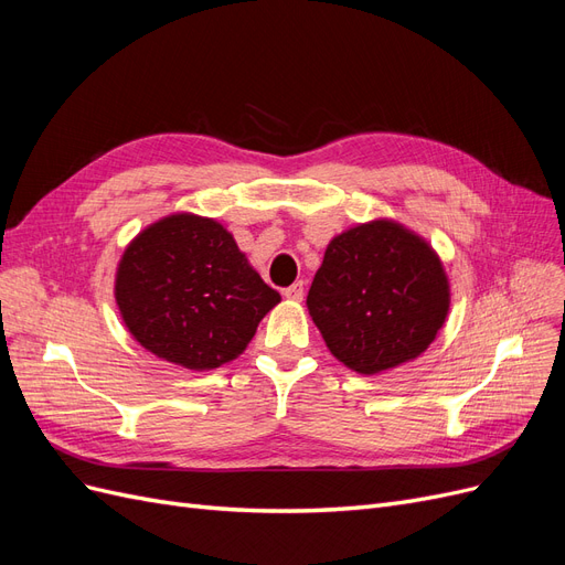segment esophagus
I'll return each instance as SVG.
<instances>
[{
    "label": "esophagus",
    "mask_w": 565,
    "mask_h": 565,
    "mask_svg": "<svg viewBox=\"0 0 565 565\" xmlns=\"http://www.w3.org/2000/svg\"><path fill=\"white\" fill-rule=\"evenodd\" d=\"M282 297H285V299H291V301H301V299H303V282L299 280V282H295V285L285 287V289H282Z\"/></svg>",
    "instance_id": "34e87169"
}]
</instances>
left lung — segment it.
<instances>
[{
  "label": "left lung",
  "mask_w": 565,
  "mask_h": 565,
  "mask_svg": "<svg viewBox=\"0 0 565 565\" xmlns=\"http://www.w3.org/2000/svg\"><path fill=\"white\" fill-rule=\"evenodd\" d=\"M449 301L435 249L387 220L329 243L306 299L327 348L358 374L418 358L435 341Z\"/></svg>",
  "instance_id": "8db88e82"
}]
</instances>
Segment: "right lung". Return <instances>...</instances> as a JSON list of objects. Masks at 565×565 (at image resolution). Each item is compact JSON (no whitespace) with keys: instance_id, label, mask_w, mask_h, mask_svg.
<instances>
[{"instance_id":"right-lung-1","label":"right lung","mask_w":565,"mask_h":565,"mask_svg":"<svg viewBox=\"0 0 565 565\" xmlns=\"http://www.w3.org/2000/svg\"><path fill=\"white\" fill-rule=\"evenodd\" d=\"M278 301L222 224L186 212L145 228L116 270L130 334L196 372L238 358Z\"/></svg>"}]
</instances>
